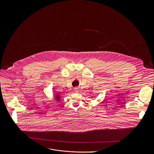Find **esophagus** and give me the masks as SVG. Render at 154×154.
<instances>
[{
  "instance_id": "obj_1",
  "label": "esophagus",
  "mask_w": 154,
  "mask_h": 154,
  "mask_svg": "<svg viewBox=\"0 0 154 154\" xmlns=\"http://www.w3.org/2000/svg\"><path fill=\"white\" fill-rule=\"evenodd\" d=\"M79 88H78V87H75V88H74V91L75 92H79Z\"/></svg>"
}]
</instances>
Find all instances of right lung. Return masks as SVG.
<instances>
[{"instance_id": "obj_1", "label": "right lung", "mask_w": 154, "mask_h": 154, "mask_svg": "<svg viewBox=\"0 0 154 154\" xmlns=\"http://www.w3.org/2000/svg\"><path fill=\"white\" fill-rule=\"evenodd\" d=\"M60 98H61V96L59 95V94H56L54 97V99L55 100L57 101H60Z\"/></svg>"}]
</instances>
